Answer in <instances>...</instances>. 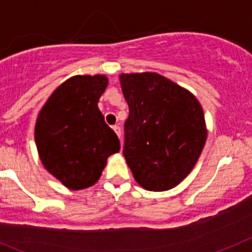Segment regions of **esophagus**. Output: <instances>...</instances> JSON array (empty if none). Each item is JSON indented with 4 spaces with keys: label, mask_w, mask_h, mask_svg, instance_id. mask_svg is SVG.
<instances>
[{
    "label": "esophagus",
    "mask_w": 252,
    "mask_h": 252,
    "mask_svg": "<svg viewBox=\"0 0 252 252\" xmlns=\"http://www.w3.org/2000/svg\"><path fill=\"white\" fill-rule=\"evenodd\" d=\"M113 130H114V132L117 134L118 138L121 139V127H120V126H113Z\"/></svg>",
    "instance_id": "1"
}]
</instances>
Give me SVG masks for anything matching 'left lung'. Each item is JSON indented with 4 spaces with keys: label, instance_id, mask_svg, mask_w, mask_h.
Returning a JSON list of instances; mask_svg holds the SVG:
<instances>
[{
    "label": "left lung",
    "instance_id": "left-lung-1",
    "mask_svg": "<svg viewBox=\"0 0 252 252\" xmlns=\"http://www.w3.org/2000/svg\"><path fill=\"white\" fill-rule=\"evenodd\" d=\"M128 104L124 156L134 179L147 190L163 192L188 176L207 139L197 97L155 72L120 74Z\"/></svg>",
    "mask_w": 252,
    "mask_h": 252
}]
</instances>
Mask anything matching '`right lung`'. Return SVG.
Segmentation results:
<instances>
[{
    "instance_id": "add662e5",
    "label": "right lung",
    "mask_w": 252,
    "mask_h": 252,
    "mask_svg": "<svg viewBox=\"0 0 252 252\" xmlns=\"http://www.w3.org/2000/svg\"><path fill=\"white\" fill-rule=\"evenodd\" d=\"M107 86L104 74L70 77L50 95L37 117L34 140L39 159L72 190L94 186L108 157L120 151L117 135L97 108Z\"/></svg>"
}]
</instances>
